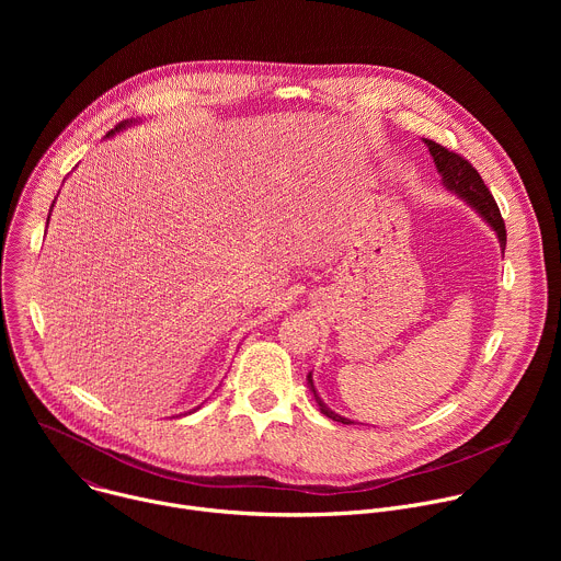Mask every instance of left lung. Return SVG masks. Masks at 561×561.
<instances>
[{
    "mask_svg": "<svg viewBox=\"0 0 561 561\" xmlns=\"http://www.w3.org/2000/svg\"><path fill=\"white\" fill-rule=\"evenodd\" d=\"M424 144L428 146L433 159H435V167L442 175V182L446 184L448 191H453L455 195H459L463 202H468L479 215H482L491 228L497 232V239H500V247L502 251L506 249V224L502 219V213H500V206L497 202L493 199L491 191L486 188L484 180L479 178V173L474 171V167L468 162L466 157L448 150L446 146L433 141V139H424ZM308 383H310V390L314 394V402L319 407V411H322L327 417H331L333 422H342V424H353L351 420L342 417V415H335L324 402L322 397L317 394L314 386H312V375L308 373Z\"/></svg>",
    "mask_w": 561,
    "mask_h": 561,
    "instance_id": "obj_1",
    "label": "left lung"
}]
</instances>
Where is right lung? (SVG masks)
Returning a JSON list of instances; mask_svg holds the SVG:
<instances>
[{
	"instance_id": "1",
	"label": "right lung",
	"mask_w": 561,
	"mask_h": 561,
	"mask_svg": "<svg viewBox=\"0 0 561 561\" xmlns=\"http://www.w3.org/2000/svg\"><path fill=\"white\" fill-rule=\"evenodd\" d=\"M130 124H133V119H130V122H128V119H126V122H119V124H117V126H115V130H108V133H106V137H111V135H115V133H117V130H122V128H126V126H130ZM53 204H55V202H53ZM50 208H53V206H50ZM48 217H50V213H48Z\"/></svg>"
}]
</instances>
